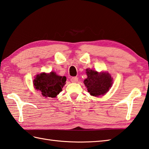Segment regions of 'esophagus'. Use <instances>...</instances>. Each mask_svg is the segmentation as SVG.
Returning <instances> with one entry per match:
<instances>
[{
  "label": "esophagus",
  "mask_w": 149,
  "mask_h": 149,
  "mask_svg": "<svg viewBox=\"0 0 149 149\" xmlns=\"http://www.w3.org/2000/svg\"><path fill=\"white\" fill-rule=\"evenodd\" d=\"M72 83H77L78 81V78L77 77H73L71 78L70 79Z\"/></svg>",
  "instance_id": "34e87169"
}]
</instances>
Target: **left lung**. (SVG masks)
I'll list each match as a JSON object with an SVG mask.
<instances>
[{
	"mask_svg": "<svg viewBox=\"0 0 149 149\" xmlns=\"http://www.w3.org/2000/svg\"><path fill=\"white\" fill-rule=\"evenodd\" d=\"M88 77L84 81V84L87 88L91 95L99 97L104 95L113 84V78L107 72H98L93 70H86Z\"/></svg>",
	"mask_w": 149,
	"mask_h": 149,
	"instance_id": "8db88e82",
	"label": "left lung"
}]
</instances>
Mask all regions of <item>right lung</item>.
Instances as JSON below:
<instances>
[{
	"label": "right lung",
	"mask_w": 149,
	"mask_h": 149,
	"mask_svg": "<svg viewBox=\"0 0 149 149\" xmlns=\"http://www.w3.org/2000/svg\"><path fill=\"white\" fill-rule=\"evenodd\" d=\"M66 81V77L59 76L56 72L41 73L36 75L33 84L34 88L40 91L43 97L55 98L62 91Z\"/></svg>",
	"instance_id": "right-lung-1"
}]
</instances>
